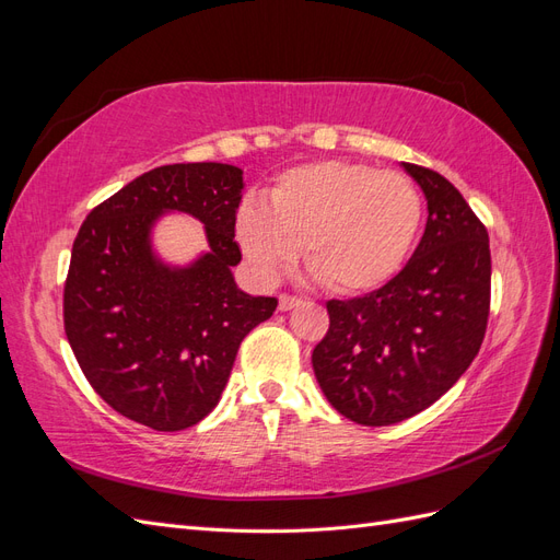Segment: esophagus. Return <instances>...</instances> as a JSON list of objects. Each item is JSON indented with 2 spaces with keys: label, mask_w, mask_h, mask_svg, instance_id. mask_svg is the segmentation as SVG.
<instances>
[{
  "label": "esophagus",
  "mask_w": 560,
  "mask_h": 560,
  "mask_svg": "<svg viewBox=\"0 0 560 560\" xmlns=\"http://www.w3.org/2000/svg\"><path fill=\"white\" fill-rule=\"evenodd\" d=\"M299 303H301V299L290 296V294H280V296H278V308H280V311H292L294 306H299Z\"/></svg>",
  "instance_id": "esophagus-1"
}]
</instances>
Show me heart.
Instances as JSON below:
<instances>
[{
    "instance_id": "heart-1",
    "label": "heart",
    "mask_w": 560,
    "mask_h": 560,
    "mask_svg": "<svg viewBox=\"0 0 560 560\" xmlns=\"http://www.w3.org/2000/svg\"><path fill=\"white\" fill-rule=\"evenodd\" d=\"M422 226L418 186L366 163L319 161L282 173L261 202H245L233 235L252 273L276 282L296 259L325 290L376 292L393 280Z\"/></svg>"
}]
</instances>
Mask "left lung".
I'll use <instances>...</instances> for the list:
<instances>
[{
  "mask_svg": "<svg viewBox=\"0 0 560 560\" xmlns=\"http://www.w3.org/2000/svg\"><path fill=\"white\" fill-rule=\"evenodd\" d=\"M428 200L425 233L381 290L327 301L329 331L313 371L334 409L366 428L425 411L481 348L490 306L488 231L455 186L401 163Z\"/></svg>",
  "mask_w": 560,
  "mask_h": 560,
  "instance_id": "left-lung-1",
  "label": "left lung"
}]
</instances>
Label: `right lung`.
I'll list each match as a JSON object with an SVG mask.
<instances>
[{"label":"right lung","instance_id":"right-lung-1","mask_svg":"<svg viewBox=\"0 0 560 560\" xmlns=\"http://www.w3.org/2000/svg\"><path fill=\"white\" fill-rule=\"evenodd\" d=\"M243 171L229 163L161 165L128 182L81 224L65 280V334L95 393L159 432L206 418L222 397L243 338L278 299L233 280ZM167 211L207 226L209 252L165 265L150 231Z\"/></svg>","mask_w":560,"mask_h":560}]
</instances>
